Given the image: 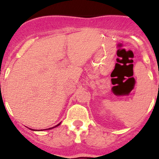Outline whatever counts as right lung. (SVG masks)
I'll use <instances>...</instances> for the list:
<instances>
[{
  "label": "right lung",
  "mask_w": 159,
  "mask_h": 159,
  "mask_svg": "<svg viewBox=\"0 0 159 159\" xmlns=\"http://www.w3.org/2000/svg\"><path fill=\"white\" fill-rule=\"evenodd\" d=\"M60 125V123H59V124H58V125H56V126L52 127V128H55V127H57L58 125ZM52 128H49V129H52ZM31 129V130H34V131H35V129ZM41 130H42V129H41ZM43 130H45V129H43Z\"/></svg>",
  "instance_id": "obj_1"
}]
</instances>
